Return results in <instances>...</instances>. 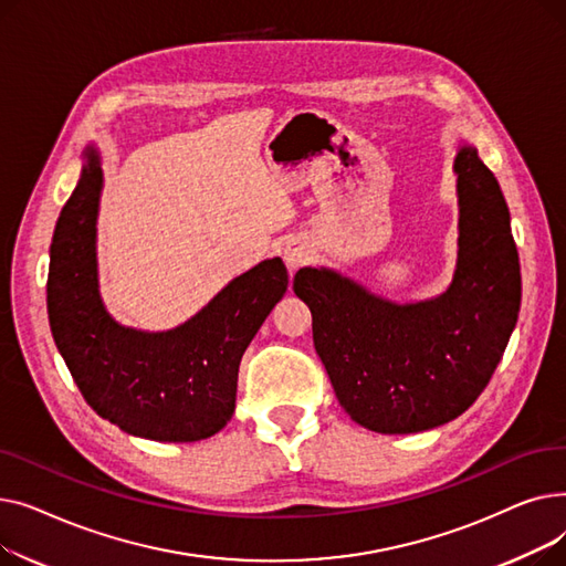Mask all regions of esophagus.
Instances as JSON below:
<instances>
[{
    "instance_id": "34e87169",
    "label": "esophagus",
    "mask_w": 566,
    "mask_h": 566,
    "mask_svg": "<svg viewBox=\"0 0 566 566\" xmlns=\"http://www.w3.org/2000/svg\"><path fill=\"white\" fill-rule=\"evenodd\" d=\"M307 259H310V248L303 241H289L284 245V261H286V265L291 268V271H295V268H301Z\"/></svg>"
}]
</instances>
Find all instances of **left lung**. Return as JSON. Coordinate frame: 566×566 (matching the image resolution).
Returning a JSON list of instances; mask_svg holds the SVG:
<instances>
[{"instance_id":"1","label":"left lung","mask_w":566,"mask_h":566,"mask_svg":"<svg viewBox=\"0 0 566 566\" xmlns=\"http://www.w3.org/2000/svg\"><path fill=\"white\" fill-rule=\"evenodd\" d=\"M459 261L433 301L397 305L355 282L301 268L318 358L350 420L376 433H415L465 412L489 385L521 310L510 208L478 148L457 154Z\"/></svg>"}]
</instances>
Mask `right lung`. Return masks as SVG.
Returning a JSON list of instances; mask_svg holds the SVG:
<instances>
[{"mask_svg": "<svg viewBox=\"0 0 566 566\" xmlns=\"http://www.w3.org/2000/svg\"><path fill=\"white\" fill-rule=\"evenodd\" d=\"M101 186L98 154L88 148L50 245L48 316L54 344L101 418L148 440H203L231 420L238 365L289 286L286 265L282 259L261 261L169 333L124 328L98 295Z\"/></svg>", "mask_w": 566, "mask_h": 566, "instance_id": "1", "label": "right lung"}]
</instances>
